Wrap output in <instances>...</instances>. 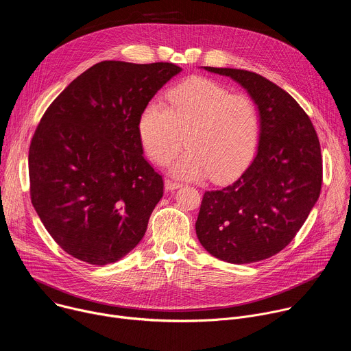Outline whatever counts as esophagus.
<instances>
[{
	"mask_svg": "<svg viewBox=\"0 0 351 351\" xmlns=\"http://www.w3.org/2000/svg\"><path fill=\"white\" fill-rule=\"evenodd\" d=\"M179 187H182V183L175 182V180H171V179H167V180H165V189H167V190H175V189H179Z\"/></svg>",
	"mask_w": 351,
	"mask_h": 351,
	"instance_id": "esophagus-1",
	"label": "esophagus"
}]
</instances>
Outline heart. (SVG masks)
I'll use <instances>...</instances> for the list:
<instances>
[{
	"label": "heart",
	"instance_id": "obj_1",
	"mask_svg": "<svg viewBox=\"0 0 351 351\" xmlns=\"http://www.w3.org/2000/svg\"><path fill=\"white\" fill-rule=\"evenodd\" d=\"M167 101V107L148 103L137 121L141 145L154 162H171L184 144V134L190 148L172 167L179 176L211 173L215 180H226L253 160L261 118L252 97L193 77L169 90Z\"/></svg>",
	"mask_w": 351,
	"mask_h": 351
}]
</instances>
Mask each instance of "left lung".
<instances>
[{
  "mask_svg": "<svg viewBox=\"0 0 351 351\" xmlns=\"http://www.w3.org/2000/svg\"><path fill=\"white\" fill-rule=\"evenodd\" d=\"M254 99L261 118L257 156L233 183L203 195L195 233L210 254L250 264L269 258L297 234L322 184L321 145L311 119L295 99L264 76L211 68Z\"/></svg>",
  "mask_w": 351,
  "mask_h": 351,
  "instance_id": "8db88e82",
  "label": "left lung"
}]
</instances>
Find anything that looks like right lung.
I'll list each match as a JSON object with an SVG mask.
<instances>
[{
  "label": "right lung",
  "instance_id": "1",
  "mask_svg": "<svg viewBox=\"0 0 351 351\" xmlns=\"http://www.w3.org/2000/svg\"><path fill=\"white\" fill-rule=\"evenodd\" d=\"M180 66L103 61L47 108L30 143L32 204L72 257L106 265L143 239L164 193L143 156L141 110Z\"/></svg>",
  "mask_w": 351,
  "mask_h": 351
}]
</instances>
